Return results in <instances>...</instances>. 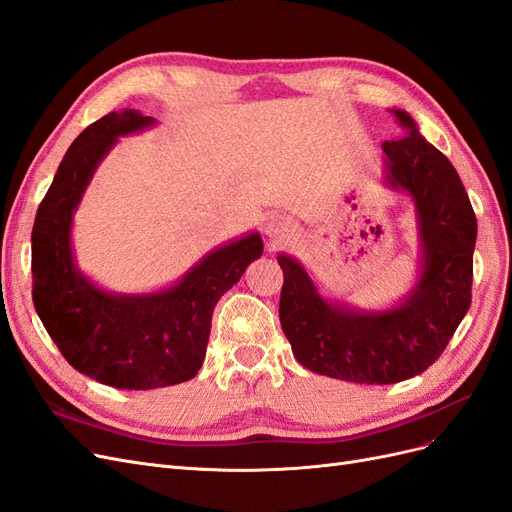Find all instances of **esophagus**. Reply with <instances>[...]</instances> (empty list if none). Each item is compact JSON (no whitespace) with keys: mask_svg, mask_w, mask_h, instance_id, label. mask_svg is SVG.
Wrapping results in <instances>:
<instances>
[{"mask_svg":"<svg viewBox=\"0 0 512 512\" xmlns=\"http://www.w3.org/2000/svg\"><path fill=\"white\" fill-rule=\"evenodd\" d=\"M265 235L271 243H286L297 235V226L284 215H269L265 222Z\"/></svg>","mask_w":512,"mask_h":512,"instance_id":"1","label":"esophagus"}]
</instances>
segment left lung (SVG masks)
<instances>
[{
    "instance_id": "8db88e82",
    "label": "left lung",
    "mask_w": 512,
    "mask_h": 512,
    "mask_svg": "<svg viewBox=\"0 0 512 512\" xmlns=\"http://www.w3.org/2000/svg\"><path fill=\"white\" fill-rule=\"evenodd\" d=\"M406 130L382 143V181L414 203L418 258L412 288L389 307L363 309L329 299L290 254L280 322L292 354L309 371L356 384H395L444 352L472 301L476 215L455 166L418 132L401 108H389Z\"/></svg>"
}]
</instances>
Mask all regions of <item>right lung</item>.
Segmentation results:
<instances>
[{"label": "right lung", "instance_id": "obj_1", "mask_svg": "<svg viewBox=\"0 0 512 512\" xmlns=\"http://www.w3.org/2000/svg\"><path fill=\"white\" fill-rule=\"evenodd\" d=\"M156 123L123 108L87 126L61 160L32 230V294L44 329L76 371L128 391L198 374L215 303L262 256L260 232L252 230L207 252L175 284L136 294L106 290L76 265L72 222L87 185L121 136Z\"/></svg>", "mask_w": 512, "mask_h": 512}]
</instances>
